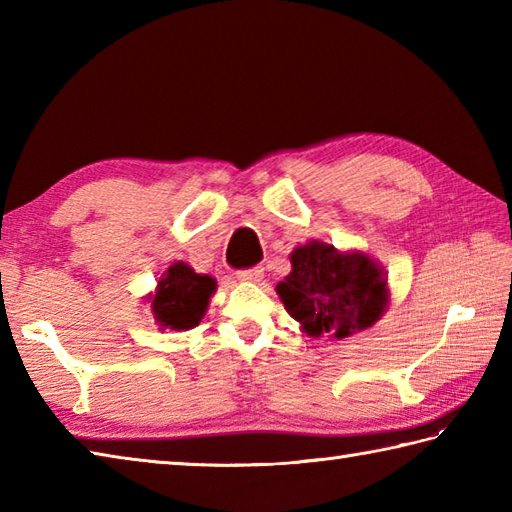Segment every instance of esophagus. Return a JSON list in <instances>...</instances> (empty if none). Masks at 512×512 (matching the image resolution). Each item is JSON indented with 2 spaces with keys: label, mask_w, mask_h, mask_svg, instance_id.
I'll use <instances>...</instances> for the list:
<instances>
[{
  "label": "esophagus",
  "mask_w": 512,
  "mask_h": 512,
  "mask_svg": "<svg viewBox=\"0 0 512 512\" xmlns=\"http://www.w3.org/2000/svg\"><path fill=\"white\" fill-rule=\"evenodd\" d=\"M262 277H264V268L262 266H253V268L239 270V273H237L239 281H259Z\"/></svg>",
  "instance_id": "1"
}]
</instances>
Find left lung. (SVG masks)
Instances as JSON below:
<instances>
[{
    "label": "left lung",
    "mask_w": 512,
    "mask_h": 512,
    "mask_svg": "<svg viewBox=\"0 0 512 512\" xmlns=\"http://www.w3.org/2000/svg\"><path fill=\"white\" fill-rule=\"evenodd\" d=\"M290 262L292 270L277 284V295L308 336L345 339L383 317L387 277L361 250L341 253L325 242H308L292 250Z\"/></svg>",
    "instance_id": "1"
}]
</instances>
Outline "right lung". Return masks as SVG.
Masks as SVG:
<instances>
[{"label":"right lung","instance_id":"add662e5","mask_svg":"<svg viewBox=\"0 0 512 512\" xmlns=\"http://www.w3.org/2000/svg\"><path fill=\"white\" fill-rule=\"evenodd\" d=\"M215 279L198 275L195 270L176 262L160 277L156 292H151V312L160 330H191L204 317L211 295L215 292Z\"/></svg>","mask_w":512,"mask_h":512}]
</instances>
